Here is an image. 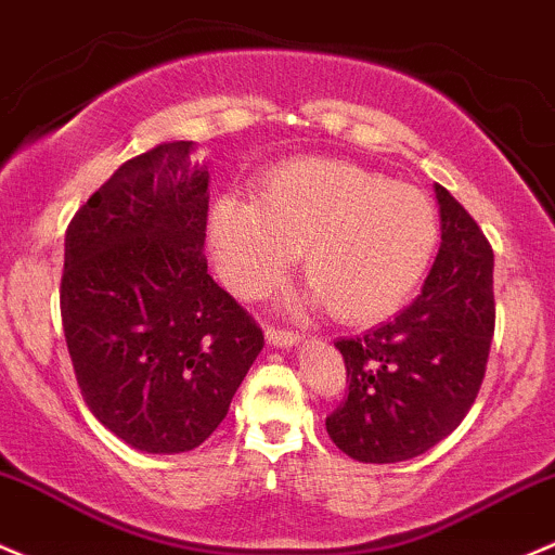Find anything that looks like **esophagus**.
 Instances as JSON below:
<instances>
[{"instance_id": "esophagus-1", "label": "esophagus", "mask_w": 555, "mask_h": 555, "mask_svg": "<svg viewBox=\"0 0 555 555\" xmlns=\"http://www.w3.org/2000/svg\"><path fill=\"white\" fill-rule=\"evenodd\" d=\"M266 337L271 346H279V348L297 346V343L302 340V335L297 330H284V326H273V324L266 326Z\"/></svg>"}]
</instances>
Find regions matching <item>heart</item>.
I'll list each match as a JSON object with an SVG mask.
<instances>
[{"mask_svg":"<svg viewBox=\"0 0 555 555\" xmlns=\"http://www.w3.org/2000/svg\"><path fill=\"white\" fill-rule=\"evenodd\" d=\"M209 244L233 295H266L302 253L308 295L340 322L370 324L415 293L439 244V218L415 185L308 156L268 172L255 202L215 204Z\"/></svg>","mask_w":555,"mask_h":555,"instance_id":"1","label":"heart"}]
</instances>
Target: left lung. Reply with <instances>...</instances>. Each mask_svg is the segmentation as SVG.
Returning a JSON list of instances; mask_svg holds the SVG:
<instances>
[{"label":"left lung","instance_id":"left-lung-1","mask_svg":"<svg viewBox=\"0 0 555 555\" xmlns=\"http://www.w3.org/2000/svg\"><path fill=\"white\" fill-rule=\"evenodd\" d=\"M441 247L412 306L359 337L335 343L346 399L326 417L337 449L359 463H401L447 439L487 372L494 335V255L444 185H436Z\"/></svg>","mask_w":555,"mask_h":555}]
</instances>
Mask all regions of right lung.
I'll return each mask as SVG.
<instances>
[{
	"instance_id": "add662e5",
	"label": "right lung",
	"mask_w": 555,
	"mask_h": 555,
	"mask_svg": "<svg viewBox=\"0 0 555 555\" xmlns=\"http://www.w3.org/2000/svg\"><path fill=\"white\" fill-rule=\"evenodd\" d=\"M191 151L172 140L127 159L66 229L61 319L85 404L154 454L207 441L262 348L207 273L209 172Z\"/></svg>"
}]
</instances>
